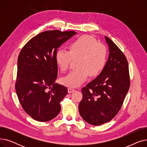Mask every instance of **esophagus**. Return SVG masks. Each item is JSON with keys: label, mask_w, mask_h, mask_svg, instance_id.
<instances>
[{"label": "esophagus", "mask_w": 147, "mask_h": 147, "mask_svg": "<svg viewBox=\"0 0 147 147\" xmlns=\"http://www.w3.org/2000/svg\"><path fill=\"white\" fill-rule=\"evenodd\" d=\"M74 91H75V89H74L73 88H68V93H72V92H73Z\"/></svg>", "instance_id": "esophagus-1"}]
</instances>
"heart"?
<instances>
[{
  "label": "heart",
  "instance_id": "b5f03b06",
  "mask_svg": "<svg viewBox=\"0 0 147 147\" xmlns=\"http://www.w3.org/2000/svg\"><path fill=\"white\" fill-rule=\"evenodd\" d=\"M108 52L105 46L93 37L84 35L73 40L69 51L60 48L55 53V61L63 71H66L73 58H78V67L62 79L64 85L76 88L86 80L88 75H98L105 67Z\"/></svg>",
  "mask_w": 147,
  "mask_h": 147
}]
</instances>
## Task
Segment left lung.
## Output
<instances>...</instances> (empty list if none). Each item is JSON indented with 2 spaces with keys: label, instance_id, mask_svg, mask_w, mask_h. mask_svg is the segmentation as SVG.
<instances>
[{
  "label": "left lung",
  "instance_id": "8db88e82",
  "mask_svg": "<svg viewBox=\"0 0 147 147\" xmlns=\"http://www.w3.org/2000/svg\"><path fill=\"white\" fill-rule=\"evenodd\" d=\"M105 38L109 58L101 73L82 88L83 98L79 105L83 119L94 126L109 122L116 115L130 86L126 57L110 38Z\"/></svg>",
  "mask_w": 147,
  "mask_h": 147
}]
</instances>
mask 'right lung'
Masks as SVG:
<instances>
[{
    "label": "right lung",
    "mask_w": 147,
    "mask_h": 147,
    "mask_svg": "<svg viewBox=\"0 0 147 147\" xmlns=\"http://www.w3.org/2000/svg\"><path fill=\"white\" fill-rule=\"evenodd\" d=\"M76 34L74 31H46L30 39L19 54L15 90L22 109L35 120L48 121L60 112V102L68 90L55 83V53Z\"/></svg>",
    "instance_id": "obj_1"
}]
</instances>
